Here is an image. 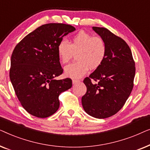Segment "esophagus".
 Segmentation results:
<instances>
[{
  "mask_svg": "<svg viewBox=\"0 0 150 150\" xmlns=\"http://www.w3.org/2000/svg\"><path fill=\"white\" fill-rule=\"evenodd\" d=\"M81 82V81H79V80H76V79H73L72 80V83L73 84H76V83H79Z\"/></svg>",
  "mask_w": 150,
  "mask_h": 150,
  "instance_id": "esophagus-1",
  "label": "esophagus"
}]
</instances>
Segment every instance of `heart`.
<instances>
[{
	"label": "heart",
	"instance_id": "heart-1",
	"mask_svg": "<svg viewBox=\"0 0 150 150\" xmlns=\"http://www.w3.org/2000/svg\"><path fill=\"white\" fill-rule=\"evenodd\" d=\"M57 52L59 61L63 64L76 53L77 61L65 66L64 72L67 76L79 79L87 72L89 67L95 69L102 65L106 57V46L101 37L81 30L69 43L61 40L57 45Z\"/></svg>",
	"mask_w": 150,
	"mask_h": 150
}]
</instances>
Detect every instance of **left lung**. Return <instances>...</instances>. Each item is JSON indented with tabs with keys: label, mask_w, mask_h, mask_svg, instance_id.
Listing matches in <instances>:
<instances>
[{
	"label": "left lung",
	"mask_w": 150,
	"mask_h": 150,
	"mask_svg": "<svg viewBox=\"0 0 150 150\" xmlns=\"http://www.w3.org/2000/svg\"><path fill=\"white\" fill-rule=\"evenodd\" d=\"M106 46L100 66L84 79L87 92L82 105L88 115L104 119L116 114L130 95L135 75V63L130 47L124 40L103 27H92ZM91 79L98 83L93 84Z\"/></svg>",
	"instance_id": "1"
}]
</instances>
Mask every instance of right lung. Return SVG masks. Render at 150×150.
I'll list each match as a JSON object with an SVG mask.
<instances>
[{
  "label": "right lung",
  "instance_id": "add662e5",
  "mask_svg": "<svg viewBox=\"0 0 150 150\" xmlns=\"http://www.w3.org/2000/svg\"><path fill=\"white\" fill-rule=\"evenodd\" d=\"M74 26L50 23L37 28L14 48L9 77L23 108L32 115L46 118L59 109V96L70 89V79L55 80L63 73L57 45Z\"/></svg>",
  "mask_w": 150,
  "mask_h": 150
}]
</instances>
